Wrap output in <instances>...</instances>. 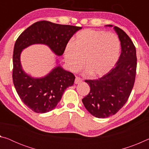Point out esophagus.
I'll use <instances>...</instances> for the list:
<instances>
[{
  "mask_svg": "<svg viewBox=\"0 0 149 149\" xmlns=\"http://www.w3.org/2000/svg\"><path fill=\"white\" fill-rule=\"evenodd\" d=\"M81 81H82L81 78L79 77H77V76L75 77V84H79Z\"/></svg>",
  "mask_w": 149,
  "mask_h": 149,
  "instance_id": "1",
  "label": "esophagus"
}]
</instances>
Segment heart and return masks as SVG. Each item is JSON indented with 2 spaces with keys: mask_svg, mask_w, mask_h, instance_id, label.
<instances>
[{
  "mask_svg": "<svg viewBox=\"0 0 149 149\" xmlns=\"http://www.w3.org/2000/svg\"><path fill=\"white\" fill-rule=\"evenodd\" d=\"M120 50V41L116 35L87 29L78 32L74 42L68 43L64 58L73 72L81 68L84 60V67L91 76H102L116 63Z\"/></svg>",
  "mask_w": 149,
  "mask_h": 149,
  "instance_id": "b5f03b06",
  "label": "heart"
}]
</instances>
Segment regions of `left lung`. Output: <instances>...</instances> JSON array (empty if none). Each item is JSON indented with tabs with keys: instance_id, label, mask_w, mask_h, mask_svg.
Returning a JSON list of instances; mask_svg holds the SVG:
<instances>
[{
	"instance_id": "8db88e82",
	"label": "left lung",
	"mask_w": 149,
	"mask_h": 149,
	"mask_svg": "<svg viewBox=\"0 0 149 149\" xmlns=\"http://www.w3.org/2000/svg\"><path fill=\"white\" fill-rule=\"evenodd\" d=\"M114 29L122 47L114 68L99 79L85 80L91 89L82 102L89 113L99 118L114 115L123 107L129 99L135 79L137 56L135 45L122 29L116 26Z\"/></svg>"
}]
</instances>
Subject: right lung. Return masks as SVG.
Instances as JSON below:
<instances>
[{
    "instance_id": "obj_1",
    "label": "right lung",
    "mask_w": 149,
    "mask_h": 149,
    "mask_svg": "<svg viewBox=\"0 0 149 149\" xmlns=\"http://www.w3.org/2000/svg\"><path fill=\"white\" fill-rule=\"evenodd\" d=\"M81 28L44 20L27 27L17 39L14 48L12 79L22 102L33 112L42 114L53 110L64 91L74 84L75 77L58 66L44 77H31L22 70L20 63L22 50L33 44H45L58 56H61L70 39Z\"/></svg>"
}]
</instances>
